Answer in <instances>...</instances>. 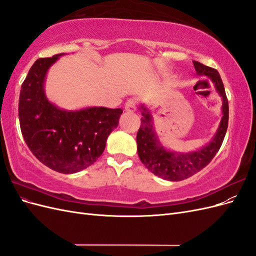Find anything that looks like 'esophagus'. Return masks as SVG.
Listing matches in <instances>:
<instances>
[{
	"instance_id": "obj_1",
	"label": "esophagus",
	"mask_w": 256,
	"mask_h": 256,
	"mask_svg": "<svg viewBox=\"0 0 256 256\" xmlns=\"http://www.w3.org/2000/svg\"><path fill=\"white\" fill-rule=\"evenodd\" d=\"M136 110V102L134 99H129L125 104V111L134 112Z\"/></svg>"
}]
</instances>
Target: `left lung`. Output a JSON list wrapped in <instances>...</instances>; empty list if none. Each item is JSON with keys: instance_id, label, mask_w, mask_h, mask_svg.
<instances>
[{"instance_id": "8db88e82", "label": "left lung", "mask_w": 256, "mask_h": 256, "mask_svg": "<svg viewBox=\"0 0 256 256\" xmlns=\"http://www.w3.org/2000/svg\"><path fill=\"white\" fill-rule=\"evenodd\" d=\"M196 74L212 80L218 94L222 98V118L216 134L207 145L194 152H177L166 150L161 144L150 111L142 104L140 110L143 118L136 134L138 154L142 164L152 173L170 182L187 180L203 170L218 152L226 136L228 125V102L219 72L216 69L205 66L198 62H193Z\"/></svg>"}]
</instances>
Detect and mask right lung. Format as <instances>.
Wrapping results in <instances>:
<instances>
[{"label": "right lung", "mask_w": 256, "mask_h": 256, "mask_svg": "<svg viewBox=\"0 0 256 256\" xmlns=\"http://www.w3.org/2000/svg\"><path fill=\"white\" fill-rule=\"evenodd\" d=\"M62 56L38 58L30 67L21 85L18 111L23 138L34 156L53 171L72 174L102 156L122 110L90 106L68 111L50 102L46 76Z\"/></svg>", "instance_id": "right-lung-1"}]
</instances>
